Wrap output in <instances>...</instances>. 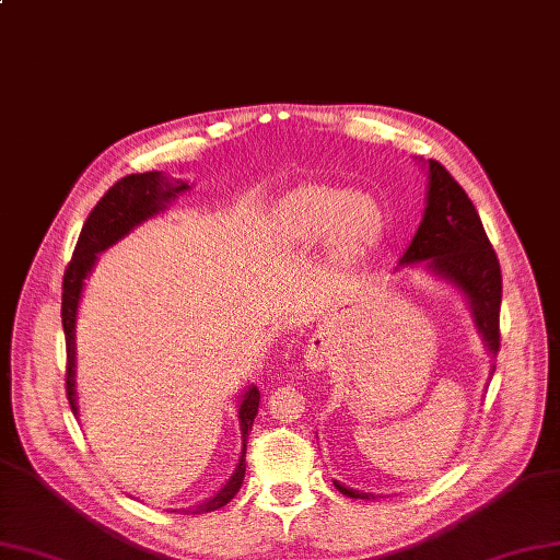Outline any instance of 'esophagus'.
<instances>
[{"instance_id":"obj_1","label":"esophagus","mask_w":560,"mask_h":560,"mask_svg":"<svg viewBox=\"0 0 560 560\" xmlns=\"http://www.w3.org/2000/svg\"><path fill=\"white\" fill-rule=\"evenodd\" d=\"M306 365L312 370H320L326 365V345H323L320 339H314V345L306 351Z\"/></svg>"}]
</instances>
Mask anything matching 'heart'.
I'll list each match as a JSON object with an SVG mask.
<instances>
[{
	"label": "heart",
	"mask_w": 560,
	"mask_h": 560,
	"mask_svg": "<svg viewBox=\"0 0 560 560\" xmlns=\"http://www.w3.org/2000/svg\"><path fill=\"white\" fill-rule=\"evenodd\" d=\"M293 211L300 225L312 234H326L341 219L349 240L365 244L376 232V209L363 195H349L330 188H312L293 200Z\"/></svg>",
	"instance_id": "obj_1"
}]
</instances>
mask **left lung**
<instances>
[{
    "instance_id": "8db88e82",
    "label": "left lung",
    "mask_w": 560,
    "mask_h": 560,
    "mask_svg": "<svg viewBox=\"0 0 560 560\" xmlns=\"http://www.w3.org/2000/svg\"><path fill=\"white\" fill-rule=\"evenodd\" d=\"M428 205L423 221L402 256L400 265L425 262L432 272L456 283L470 300L477 328L486 347L500 351V300L502 275L493 244L486 237L479 213L460 184L438 160H428ZM337 491L349 498L374 500L335 481Z\"/></svg>"
}]
</instances>
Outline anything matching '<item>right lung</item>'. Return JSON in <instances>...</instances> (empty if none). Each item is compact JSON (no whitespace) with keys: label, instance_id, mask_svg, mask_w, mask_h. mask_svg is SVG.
Listing matches in <instances>:
<instances>
[{"label":"right lung","instance_id":"1","mask_svg":"<svg viewBox=\"0 0 560 560\" xmlns=\"http://www.w3.org/2000/svg\"><path fill=\"white\" fill-rule=\"evenodd\" d=\"M190 186L178 182L170 184L162 178L158 172H143V174H130L122 176L120 182H116L109 190L102 195V200L95 205V209L90 211V215L83 223V230L79 234V242L74 248V256H71L67 269H65V279H62V328H65V345H67V370H65V384H67V400L69 407L74 413L77 409V390H74V358H77V341H74V326H77V310H79V300L83 291V279L88 277L90 269L95 265V258L100 250L109 248L116 244L120 237H125L135 225L141 221L151 219L158 211L165 209V205L178 192L188 190ZM260 405V390L256 386H248L244 390L242 402H240V425H242V438H244V448H242V458L237 463V470L230 477V481L223 486V489L215 493L211 500L202 502L195 512H213L221 510L223 504H228L237 491L242 489L244 472H246V438L250 428H254V419L258 413Z\"/></svg>","mask_w":560,"mask_h":560}]
</instances>
